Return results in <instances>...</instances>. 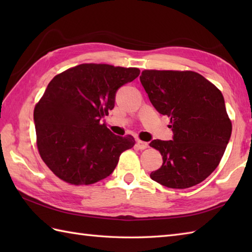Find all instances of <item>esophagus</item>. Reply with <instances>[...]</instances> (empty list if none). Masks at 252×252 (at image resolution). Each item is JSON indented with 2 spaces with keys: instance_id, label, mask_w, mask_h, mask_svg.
<instances>
[{
  "instance_id": "34e87169",
  "label": "esophagus",
  "mask_w": 252,
  "mask_h": 252,
  "mask_svg": "<svg viewBox=\"0 0 252 252\" xmlns=\"http://www.w3.org/2000/svg\"><path fill=\"white\" fill-rule=\"evenodd\" d=\"M136 146H137L138 149H141V151H143V149H146L148 147V144L146 142H143V141H137Z\"/></svg>"
}]
</instances>
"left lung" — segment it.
<instances>
[{"instance_id": "left-lung-1", "label": "left lung", "mask_w": 252, "mask_h": 252, "mask_svg": "<svg viewBox=\"0 0 252 252\" xmlns=\"http://www.w3.org/2000/svg\"><path fill=\"white\" fill-rule=\"evenodd\" d=\"M140 80L173 131L172 141L149 143L163 160L152 180L180 189L201 183L220 163L232 133L221 91L189 70H144Z\"/></svg>"}]
</instances>
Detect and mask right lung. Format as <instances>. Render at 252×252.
Returning a JSON list of instances; mask_svg holds the SVG:
<instances>
[{"label": "right lung", "mask_w": 252, "mask_h": 252, "mask_svg": "<svg viewBox=\"0 0 252 252\" xmlns=\"http://www.w3.org/2000/svg\"><path fill=\"white\" fill-rule=\"evenodd\" d=\"M138 68L81 63L58 73L37 101L33 119L40 156L57 178L90 185L109 176L120 155L134 146L132 135L112 134L100 119L115 107L117 90Z\"/></svg>", "instance_id": "obj_1"}]
</instances>
